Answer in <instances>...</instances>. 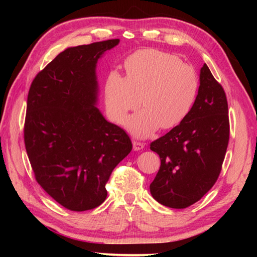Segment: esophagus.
<instances>
[{"mask_svg":"<svg viewBox=\"0 0 257 257\" xmlns=\"http://www.w3.org/2000/svg\"><path fill=\"white\" fill-rule=\"evenodd\" d=\"M133 145H134V150H135V151H142V150L145 147L144 143L137 142V141H134V142H133Z\"/></svg>","mask_w":257,"mask_h":257,"instance_id":"34e87169","label":"esophagus"}]
</instances>
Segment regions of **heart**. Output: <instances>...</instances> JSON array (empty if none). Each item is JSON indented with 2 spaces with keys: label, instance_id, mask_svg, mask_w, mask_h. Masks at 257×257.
Returning a JSON list of instances; mask_svg holds the SVG:
<instances>
[{
  "label": "heart",
  "instance_id": "b5f03b06",
  "mask_svg": "<svg viewBox=\"0 0 257 257\" xmlns=\"http://www.w3.org/2000/svg\"><path fill=\"white\" fill-rule=\"evenodd\" d=\"M123 64L127 76L112 70L104 82V104L111 120L121 123L143 102L145 108L128 118L125 125L135 136L147 137L160 127H177L188 116L199 90L194 67L154 49L134 52Z\"/></svg>",
  "mask_w": 257,
  "mask_h": 257
}]
</instances>
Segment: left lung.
Listing matches in <instances>:
<instances>
[{"label":"left lung","instance_id":"obj_1","mask_svg":"<svg viewBox=\"0 0 257 257\" xmlns=\"http://www.w3.org/2000/svg\"><path fill=\"white\" fill-rule=\"evenodd\" d=\"M197 99L188 116L151 143L160 170L150 186L156 201L171 208L198 202L220 176L227 152L230 123L223 87L204 64Z\"/></svg>","mask_w":257,"mask_h":257}]
</instances>
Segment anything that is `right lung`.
Masks as SVG:
<instances>
[{
	"label": "right lung",
	"instance_id": "1",
	"mask_svg": "<svg viewBox=\"0 0 257 257\" xmlns=\"http://www.w3.org/2000/svg\"><path fill=\"white\" fill-rule=\"evenodd\" d=\"M107 40L61 52L34 78L24 139L35 179L60 205L88 211L105 201L106 182L133 149L127 133L95 106L96 62Z\"/></svg>",
	"mask_w": 257,
	"mask_h": 257
}]
</instances>
